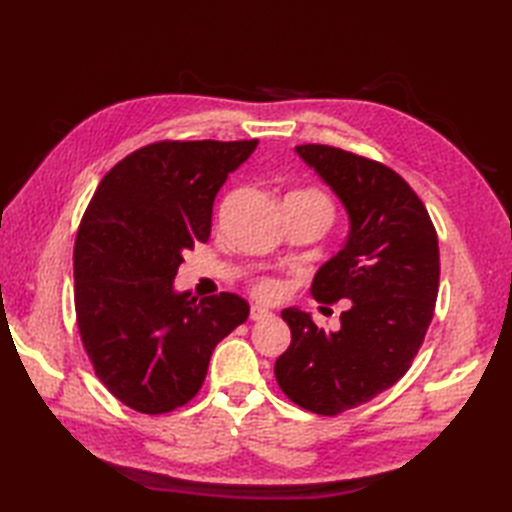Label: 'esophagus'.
<instances>
[{"label":"esophagus","instance_id":"esophagus-1","mask_svg":"<svg viewBox=\"0 0 512 512\" xmlns=\"http://www.w3.org/2000/svg\"><path fill=\"white\" fill-rule=\"evenodd\" d=\"M270 317H273V312H270L268 308H262V306L250 308V319H253V321H266Z\"/></svg>","mask_w":512,"mask_h":512}]
</instances>
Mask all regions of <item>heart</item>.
I'll use <instances>...</instances> for the list:
<instances>
[{
	"instance_id": "heart-1",
	"label": "heart",
	"mask_w": 512,
	"mask_h": 512,
	"mask_svg": "<svg viewBox=\"0 0 512 512\" xmlns=\"http://www.w3.org/2000/svg\"><path fill=\"white\" fill-rule=\"evenodd\" d=\"M310 195H317V198H321V200H325L323 195H319V193H310ZM328 202V200H325ZM257 292H259V297H264V299H273L277 292H279V286L275 284V281H262V284H259V288H257Z\"/></svg>"
}]
</instances>
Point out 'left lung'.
Instances as JSON below:
<instances>
[{
	"mask_svg": "<svg viewBox=\"0 0 512 512\" xmlns=\"http://www.w3.org/2000/svg\"><path fill=\"white\" fill-rule=\"evenodd\" d=\"M297 156L339 198L350 231L312 281L314 299L350 301L339 330L310 312L281 310L292 341L277 358L281 391L299 407L336 416L396 385L418 354L436 308L438 235L429 213L396 171L328 145Z\"/></svg>",
	"mask_w": 512,
	"mask_h": 512,
	"instance_id": "obj_1",
	"label": "left lung"
}]
</instances>
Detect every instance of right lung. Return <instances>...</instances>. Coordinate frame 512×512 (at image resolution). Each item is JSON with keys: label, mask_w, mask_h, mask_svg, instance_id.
<instances>
[{"label": "right lung", "mask_w": 512, "mask_h": 512, "mask_svg": "<svg viewBox=\"0 0 512 512\" xmlns=\"http://www.w3.org/2000/svg\"><path fill=\"white\" fill-rule=\"evenodd\" d=\"M257 140L154 143L107 173L74 242V303L94 372L140 413H167L198 394L215 345L248 319L222 292L195 299L173 279L211 235L213 202Z\"/></svg>", "instance_id": "1"}]
</instances>
